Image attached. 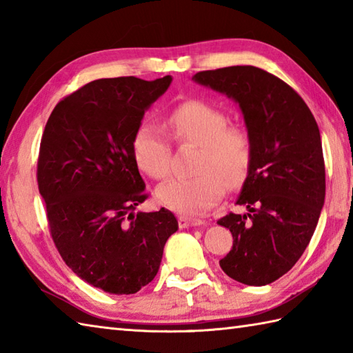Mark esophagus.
Here are the masks:
<instances>
[{
  "instance_id": "esophagus-1",
  "label": "esophagus",
  "mask_w": 353,
  "mask_h": 353,
  "mask_svg": "<svg viewBox=\"0 0 353 353\" xmlns=\"http://www.w3.org/2000/svg\"><path fill=\"white\" fill-rule=\"evenodd\" d=\"M200 224H203V221H201L200 219H196V216H188V215L179 216V226H181L182 229L200 226Z\"/></svg>"
}]
</instances>
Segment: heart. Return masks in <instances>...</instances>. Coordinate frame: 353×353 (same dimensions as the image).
I'll return each instance as SVG.
<instances>
[{
    "label": "heart",
    "instance_id": "1",
    "mask_svg": "<svg viewBox=\"0 0 353 353\" xmlns=\"http://www.w3.org/2000/svg\"><path fill=\"white\" fill-rule=\"evenodd\" d=\"M223 112L203 101H186L168 115V127L177 141L201 147L194 177H172L156 191L157 200L172 211L199 215L209 211L224 194L226 185L244 179L250 163V138L239 127H226ZM132 153L141 171L152 179L170 172L171 145L161 127L144 119L133 133Z\"/></svg>",
    "mask_w": 353,
    "mask_h": 353
}]
</instances>
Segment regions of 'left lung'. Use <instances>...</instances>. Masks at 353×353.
I'll return each mask as SVG.
<instances>
[{"label":"left lung","instance_id":"1","mask_svg":"<svg viewBox=\"0 0 353 353\" xmlns=\"http://www.w3.org/2000/svg\"><path fill=\"white\" fill-rule=\"evenodd\" d=\"M192 80L238 104L252 144L236 199L247 212L216 221L234 236L220 267L245 285L272 283L302 256L325 205L319 125L294 89L256 66L201 71Z\"/></svg>","mask_w":353,"mask_h":353}]
</instances>
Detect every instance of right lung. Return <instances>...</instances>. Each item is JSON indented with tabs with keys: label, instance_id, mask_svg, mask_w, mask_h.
<instances>
[{
	"label": "right lung",
	"instance_id": "add662e5",
	"mask_svg": "<svg viewBox=\"0 0 353 353\" xmlns=\"http://www.w3.org/2000/svg\"><path fill=\"white\" fill-rule=\"evenodd\" d=\"M171 76L100 79L61 103L45 125L37 185L51 236L80 279L109 294H134L159 272L174 214L134 212L147 199L132 138Z\"/></svg>",
	"mask_w": 353,
	"mask_h": 353
}]
</instances>
